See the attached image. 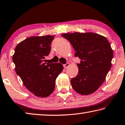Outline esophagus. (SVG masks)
Listing matches in <instances>:
<instances>
[{
    "instance_id": "34e87169",
    "label": "esophagus",
    "mask_w": 125,
    "mask_h": 125,
    "mask_svg": "<svg viewBox=\"0 0 125 125\" xmlns=\"http://www.w3.org/2000/svg\"><path fill=\"white\" fill-rule=\"evenodd\" d=\"M70 65V64L69 63H67L66 64H65L63 65V67H64V68H67L68 67H69V66Z\"/></svg>"
}]
</instances>
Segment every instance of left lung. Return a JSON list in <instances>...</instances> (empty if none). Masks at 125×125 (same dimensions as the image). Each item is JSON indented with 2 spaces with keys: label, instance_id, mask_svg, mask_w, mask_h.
Segmentation results:
<instances>
[{
  "label": "left lung",
  "instance_id": "1",
  "mask_svg": "<svg viewBox=\"0 0 125 125\" xmlns=\"http://www.w3.org/2000/svg\"><path fill=\"white\" fill-rule=\"evenodd\" d=\"M68 40L80 59L77 64L79 72L72 78V87L78 94L88 95L94 92L105 80L112 66L113 51L105 37L94 33H65L61 35Z\"/></svg>",
  "mask_w": 125,
  "mask_h": 125
}]
</instances>
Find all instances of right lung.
Returning <instances> with one entry per match:
<instances>
[{"instance_id":"add662e5","label":"right lung","mask_w":125,"mask_h":125,"mask_svg":"<svg viewBox=\"0 0 125 125\" xmlns=\"http://www.w3.org/2000/svg\"><path fill=\"white\" fill-rule=\"evenodd\" d=\"M54 35L31 37L20 42L12 57L15 71L29 91L40 97L53 92L57 77L63 67L58 63H44L51 50Z\"/></svg>"}]
</instances>
